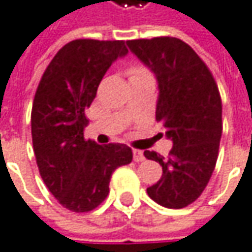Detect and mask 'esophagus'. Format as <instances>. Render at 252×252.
I'll return each instance as SVG.
<instances>
[{
	"label": "esophagus",
	"mask_w": 252,
	"mask_h": 252,
	"mask_svg": "<svg viewBox=\"0 0 252 252\" xmlns=\"http://www.w3.org/2000/svg\"><path fill=\"white\" fill-rule=\"evenodd\" d=\"M132 154H134V161H143L146 158L141 150H132Z\"/></svg>",
	"instance_id": "esophagus-1"
}]
</instances>
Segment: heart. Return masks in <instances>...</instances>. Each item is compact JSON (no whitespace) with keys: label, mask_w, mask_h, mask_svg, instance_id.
<instances>
[{"label":"heart","mask_w":252,"mask_h":252,"mask_svg":"<svg viewBox=\"0 0 252 252\" xmlns=\"http://www.w3.org/2000/svg\"><path fill=\"white\" fill-rule=\"evenodd\" d=\"M146 72L141 69V67H132L129 69V78H134V76H140V75H144Z\"/></svg>","instance_id":"obj_1"}]
</instances>
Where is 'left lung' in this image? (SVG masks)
Listing matches in <instances>:
<instances>
[{"label": "left lung", "instance_id": "left-lung-1", "mask_svg": "<svg viewBox=\"0 0 252 252\" xmlns=\"http://www.w3.org/2000/svg\"><path fill=\"white\" fill-rule=\"evenodd\" d=\"M126 46L156 76V120L173 143L167 157L144 151L163 167L160 180L147 188V193L164 208H185L203 192L217 164L222 135L217 83L202 59L179 38L129 40Z\"/></svg>", "mask_w": 252, "mask_h": 252}]
</instances>
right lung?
Instances as JSON below:
<instances>
[{"label": "right lung", "mask_w": 252, "mask_h": 252, "mask_svg": "<svg viewBox=\"0 0 252 252\" xmlns=\"http://www.w3.org/2000/svg\"><path fill=\"white\" fill-rule=\"evenodd\" d=\"M124 41L73 40L50 62L35 92L32 137L40 176L72 212L95 209L109 193L114 170L131 163L126 144L85 140V115L111 64L126 56Z\"/></svg>", "instance_id": "right-lung-1"}]
</instances>
